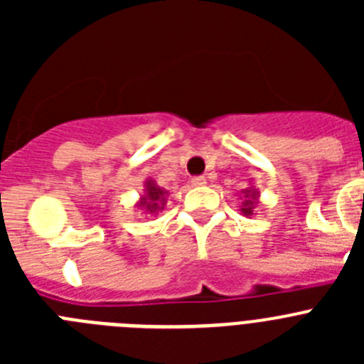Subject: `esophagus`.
Returning <instances> with one entry per match:
<instances>
[{
    "instance_id": "1",
    "label": "esophagus",
    "mask_w": 364,
    "mask_h": 364,
    "mask_svg": "<svg viewBox=\"0 0 364 364\" xmlns=\"http://www.w3.org/2000/svg\"><path fill=\"white\" fill-rule=\"evenodd\" d=\"M191 184L193 186H204L205 184V178H204V176H193Z\"/></svg>"
}]
</instances>
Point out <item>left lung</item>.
Returning a JSON list of instances; mask_svg holds the SVG:
<instances>
[{
    "mask_svg": "<svg viewBox=\"0 0 364 364\" xmlns=\"http://www.w3.org/2000/svg\"><path fill=\"white\" fill-rule=\"evenodd\" d=\"M242 195V205H240V213L246 218H252V215L255 213V208L259 205V191L255 189V186H250V188L242 189L240 191Z\"/></svg>",
    "mask_w": 364,
    "mask_h": 364,
    "instance_id": "left-lung-1",
    "label": "left lung"
}]
</instances>
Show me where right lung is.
<instances>
[{"mask_svg": "<svg viewBox=\"0 0 364 364\" xmlns=\"http://www.w3.org/2000/svg\"><path fill=\"white\" fill-rule=\"evenodd\" d=\"M167 195H169V191L160 188L153 178H147L144 182V195H140V198H138L136 208L146 215H156L159 211L164 210Z\"/></svg>", "mask_w": 364, "mask_h": 364, "instance_id": "add662e5", "label": "right lung"}]
</instances>
